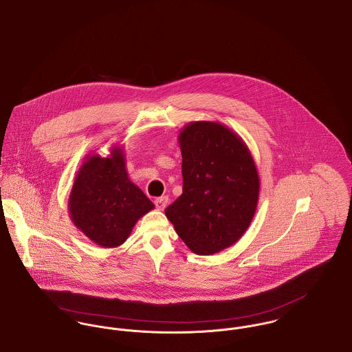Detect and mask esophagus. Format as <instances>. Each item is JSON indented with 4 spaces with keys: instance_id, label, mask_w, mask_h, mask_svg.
Instances as JSON below:
<instances>
[{
    "instance_id": "esophagus-1",
    "label": "esophagus",
    "mask_w": 352,
    "mask_h": 352,
    "mask_svg": "<svg viewBox=\"0 0 352 352\" xmlns=\"http://www.w3.org/2000/svg\"><path fill=\"white\" fill-rule=\"evenodd\" d=\"M167 203H168V197L167 196H162V197H157L155 200V206H156V210L157 211H163L166 207H167Z\"/></svg>"
}]
</instances>
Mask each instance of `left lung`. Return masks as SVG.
Masks as SVG:
<instances>
[{
    "label": "left lung",
    "instance_id": "left-lung-1",
    "mask_svg": "<svg viewBox=\"0 0 352 352\" xmlns=\"http://www.w3.org/2000/svg\"><path fill=\"white\" fill-rule=\"evenodd\" d=\"M178 141L182 195L164 213L193 253L211 256L250 226L260 193L257 167L245 141L220 122H189Z\"/></svg>",
    "mask_w": 352,
    "mask_h": 352
}]
</instances>
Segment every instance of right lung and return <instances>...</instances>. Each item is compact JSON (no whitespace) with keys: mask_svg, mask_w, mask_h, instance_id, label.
Here are the masks:
<instances>
[{"mask_svg":"<svg viewBox=\"0 0 352 352\" xmlns=\"http://www.w3.org/2000/svg\"><path fill=\"white\" fill-rule=\"evenodd\" d=\"M153 203L128 175L124 148L114 145L102 157H84L72 186L68 210L74 226L100 248H118Z\"/></svg>","mask_w":352,"mask_h":352,"instance_id":"1","label":"right lung"}]
</instances>
